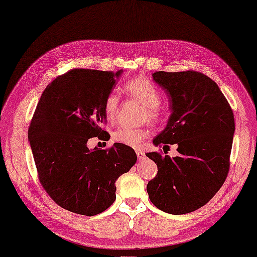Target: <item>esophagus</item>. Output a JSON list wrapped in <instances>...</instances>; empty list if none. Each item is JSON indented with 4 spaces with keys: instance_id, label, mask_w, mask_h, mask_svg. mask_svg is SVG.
<instances>
[{
    "instance_id": "obj_1",
    "label": "esophagus",
    "mask_w": 257,
    "mask_h": 257,
    "mask_svg": "<svg viewBox=\"0 0 257 257\" xmlns=\"http://www.w3.org/2000/svg\"><path fill=\"white\" fill-rule=\"evenodd\" d=\"M136 154L138 156V160H143L144 157H146V154H144V152H143V151H141V150H137L136 151Z\"/></svg>"
}]
</instances>
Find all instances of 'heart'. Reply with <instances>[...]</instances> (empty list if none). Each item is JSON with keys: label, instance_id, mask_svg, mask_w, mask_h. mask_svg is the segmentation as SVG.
Returning a JSON list of instances; mask_svg holds the SVG:
<instances>
[{"label": "heart", "instance_id": "obj_1", "mask_svg": "<svg viewBox=\"0 0 257 257\" xmlns=\"http://www.w3.org/2000/svg\"><path fill=\"white\" fill-rule=\"evenodd\" d=\"M123 91L128 96L144 105V110L142 113L143 119H149L152 122L161 119L163 114L160 108L161 91L152 80L144 76L134 78L124 83ZM103 106L108 119H115L118 113V107H119V96L116 92H110L105 96ZM147 136L148 130L144 128L122 126L114 131L113 139L124 146L139 148Z\"/></svg>", "mask_w": 257, "mask_h": 257}]
</instances>
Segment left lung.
Instances as JSON below:
<instances>
[{
  "label": "left lung",
  "instance_id": "8db88e82",
  "mask_svg": "<svg viewBox=\"0 0 257 257\" xmlns=\"http://www.w3.org/2000/svg\"><path fill=\"white\" fill-rule=\"evenodd\" d=\"M153 79L165 90L172 109L166 128L153 143H177L179 156L147 154L157 165L147 191L163 212L187 214L205 205L227 178L233 111L218 85L202 72L156 71Z\"/></svg>",
  "mask_w": 257,
  "mask_h": 257
}]
</instances>
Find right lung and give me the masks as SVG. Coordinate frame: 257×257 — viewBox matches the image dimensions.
Listing matches in <instances>:
<instances>
[{
	"label": "right lung",
	"instance_id": "obj_1",
	"mask_svg": "<svg viewBox=\"0 0 257 257\" xmlns=\"http://www.w3.org/2000/svg\"><path fill=\"white\" fill-rule=\"evenodd\" d=\"M121 70L75 68L56 77L43 91L28 130L38 178L57 205L94 216L116 199V180L137 162L121 143L89 150L91 138L106 131L104 98Z\"/></svg>",
	"mask_w": 257,
	"mask_h": 257
}]
</instances>
